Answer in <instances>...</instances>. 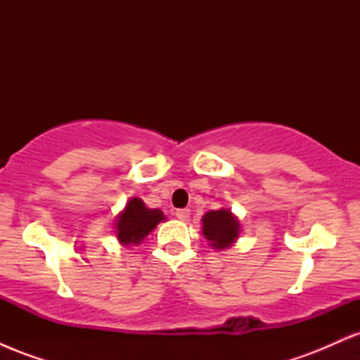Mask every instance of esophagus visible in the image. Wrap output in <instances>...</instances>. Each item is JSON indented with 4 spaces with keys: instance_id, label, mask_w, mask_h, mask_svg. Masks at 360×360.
I'll return each instance as SVG.
<instances>
[{
    "instance_id": "obj_1",
    "label": "esophagus",
    "mask_w": 360,
    "mask_h": 360,
    "mask_svg": "<svg viewBox=\"0 0 360 360\" xmlns=\"http://www.w3.org/2000/svg\"><path fill=\"white\" fill-rule=\"evenodd\" d=\"M176 217L179 218L181 221H188V220H189V210H188V208L177 210V212H176Z\"/></svg>"
}]
</instances>
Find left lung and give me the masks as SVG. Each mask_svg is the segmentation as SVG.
I'll list each match as a JSON object with an SVG mask.
<instances>
[{
    "label": "left lung",
    "mask_w": 360,
    "mask_h": 360,
    "mask_svg": "<svg viewBox=\"0 0 360 360\" xmlns=\"http://www.w3.org/2000/svg\"><path fill=\"white\" fill-rule=\"evenodd\" d=\"M201 223H203L201 226L203 237L214 250L230 249L240 237V221L229 208L206 212L201 218Z\"/></svg>",
    "instance_id": "left-lung-1"
}]
</instances>
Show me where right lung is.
<instances>
[{
  "label": "right lung",
  "instance_id": "add662e5",
  "mask_svg": "<svg viewBox=\"0 0 360 360\" xmlns=\"http://www.w3.org/2000/svg\"><path fill=\"white\" fill-rule=\"evenodd\" d=\"M164 220L166 214L159 208H147L140 198H130L115 218V235L122 245H139Z\"/></svg>",
  "mask_w": 360,
  "mask_h": 360
}]
</instances>
